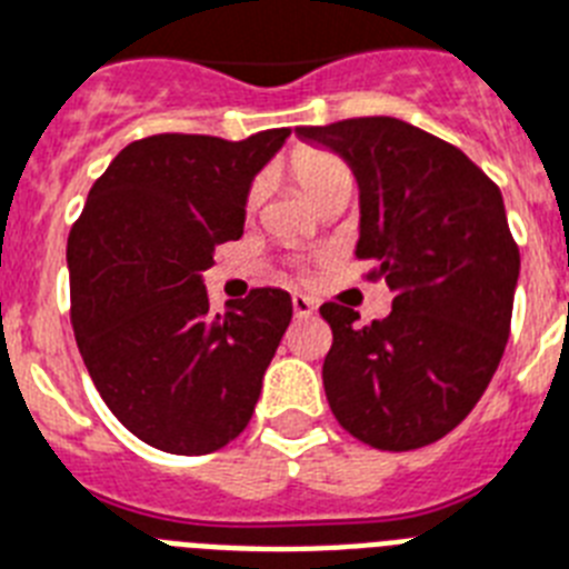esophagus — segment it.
<instances>
[{
	"label": "esophagus",
	"instance_id": "1",
	"mask_svg": "<svg viewBox=\"0 0 569 569\" xmlns=\"http://www.w3.org/2000/svg\"><path fill=\"white\" fill-rule=\"evenodd\" d=\"M292 307H295V315H298V318H307V315H312L315 309H318V303H315L312 298H307V295H295Z\"/></svg>",
	"mask_w": 569,
	"mask_h": 569
}]
</instances>
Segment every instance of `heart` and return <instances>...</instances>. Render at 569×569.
<instances>
[{
	"instance_id": "heart-1",
	"label": "heart",
	"mask_w": 569,
	"mask_h": 569,
	"mask_svg": "<svg viewBox=\"0 0 569 569\" xmlns=\"http://www.w3.org/2000/svg\"><path fill=\"white\" fill-rule=\"evenodd\" d=\"M292 176L300 181V188L307 190L315 204H321L329 196H352L356 176L352 167L336 156V152L321 150V147H300L292 152ZM262 202V181H251L246 193V211L254 213Z\"/></svg>"
}]
</instances>
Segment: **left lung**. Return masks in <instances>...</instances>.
<instances>
[{"label": "left lung", "instance_id": "obj_1", "mask_svg": "<svg viewBox=\"0 0 569 569\" xmlns=\"http://www.w3.org/2000/svg\"><path fill=\"white\" fill-rule=\"evenodd\" d=\"M347 159L361 190L358 260L393 309L358 323L329 300L323 390L338 425L379 451H413L455 431L498 370L520 254L503 196L462 150L399 118L298 127Z\"/></svg>", "mask_w": 569, "mask_h": 569}]
</instances>
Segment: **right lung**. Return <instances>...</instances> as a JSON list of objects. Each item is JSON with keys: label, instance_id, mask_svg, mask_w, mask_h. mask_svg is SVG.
<instances>
[{"label": "right lung", "instance_id": "right-lung-1", "mask_svg": "<svg viewBox=\"0 0 569 569\" xmlns=\"http://www.w3.org/2000/svg\"><path fill=\"white\" fill-rule=\"evenodd\" d=\"M289 130L246 141L161 132L123 147L69 233L71 327L100 399L167 455H211L246 431L292 321L283 289L213 315L202 271L240 240L246 193Z\"/></svg>", "mask_w": 569, "mask_h": 569}]
</instances>
